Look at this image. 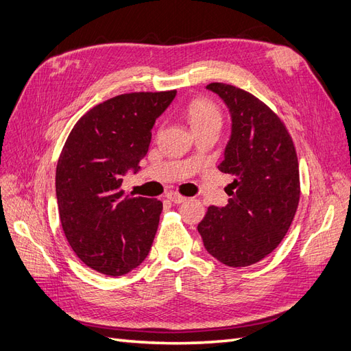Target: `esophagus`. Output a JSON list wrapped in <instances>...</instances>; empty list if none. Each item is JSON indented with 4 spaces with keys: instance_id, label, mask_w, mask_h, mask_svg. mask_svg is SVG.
<instances>
[{
    "instance_id": "1",
    "label": "esophagus",
    "mask_w": 351,
    "mask_h": 351,
    "mask_svg": "<svg viewBox=\"0 0 351 351\" xmlns=\"http://www.w3.org/2000/svg\"><path fill=\"white\" fill-rule=\"evenodd\" d=\"M167 199H168V200H171L173 204H183V202L186 200V197H184V196L178 195V193H176V192H169V193H167Z\"/></svg>"
}]
</instances>
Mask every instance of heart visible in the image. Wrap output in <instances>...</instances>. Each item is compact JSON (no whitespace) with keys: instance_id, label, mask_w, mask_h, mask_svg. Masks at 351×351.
Instances as JSON below:
<instances>
[{"instance_id":"obj_1","label":"heart","mask_w":351,"mask_h":351,"mask_svg":"<svg viewBox=\"0 0 351 351\" xmlns=\"http://www.w3.org/2000/svg\"><path fill=\"white\" fill-rule=\"evenodd\" d=\"M186 114L193 132L210 124H221V112L217 105L204 98L190 102L186 108Z\"/></svg>"}]
</instances>
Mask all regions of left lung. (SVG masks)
<instances>
[{"mask_svg": "<svg viewBox=\"0 0 351 351\" xmlns=\"http://www.w3.org/2000/svg\"><path fill=\"white\" fill-rule=\"evenodd\" d=\"M208 90L224 101L231 134L218 169L230 174L226 206H209L197 231L209 254L232 268L249 267L277 249L300 197L299 162L282 121L249 92L226 83Z\"/></svg>", "mask_w": 351, "mask_h": 351, "instance_id": "left-lung-1", "label": "left lung"}]
</instances>
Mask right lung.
I'll return each mask as SVG.
<instances>
[{"instance_id": "obj_1", "label": "right lung", "mask_w": 351, "mask_h": 351, "mask_svg": "<svg viewBox=\"0 0 351 351\" xmlns=\"http://www.w3.org/2000/svg\"><path fill=\"white\" fill-rule=\"evenodd\" d=\"M177 90L124 93L84 114L73 127L57 164L60 221L77 258L120 277L151 250L162 202L124 197L123 177L139 173L152 127Z\"/></svg>"}]
</instances>
